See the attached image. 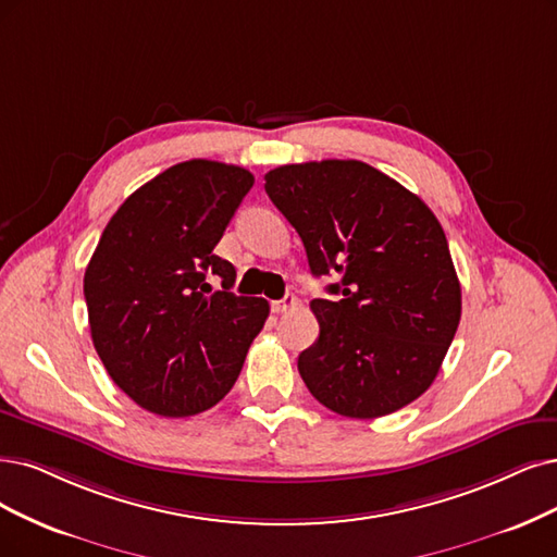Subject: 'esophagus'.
I'll return each instance as SVG.
<instances>
[{
  "mask_svg": "<svg viewBox=\"0 0 557 557\" xmlns=\"http://www.w3.org/2000/svg\"><path fill=\"white\" fill-rule=\"evenodd\" d=\"M296 305H298V298H296V296H284L282 300H275L271 307H273L275 314H286V312L296 310Z\"/></svg>",
  "mask_w": 557,
  "mask_h": 557,
  "instance_id": "1",
  "label": "esophagus"
}]
</instances>
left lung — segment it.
<instances>
[{
  "label": "left lung",
  "mask_w": 557,
  "mask_h": 557,
  "mask_svg": "<svg viewBox=\"0 0 557 557\" xmlns=\"http://www.w3.org/2000/svg\"><path fill=\"white\" fill-rule=\"evenodd\" d=\"M265 193L302 238L319 339L298 358L307 389L344 418L372 420L434 383L461 319V284L441 222L401 183L360 160L282 164Z\"/></svg>",
  "instance_id": "1"
}]
</instances>
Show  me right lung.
<instances>
[{
	"label": "right lung",
	"instance_id": "right-lung-1",
	"mask_svg": "<svg viewBox=\"0 0 557 557\" xmlns=\"http://www.w3.org/2000/svg\"><path fill=\"white\" fill-rule=\"evenodd\" d=\"M252 183L236 164L178 162L123 201L96 245L85 273L96 354L149 413L215 406L271 312L263 298L232 294L236 268L213 255Z\"/></svg>",
	"mask_w": 557,
	"mask_h": 557
}]
</instances>
